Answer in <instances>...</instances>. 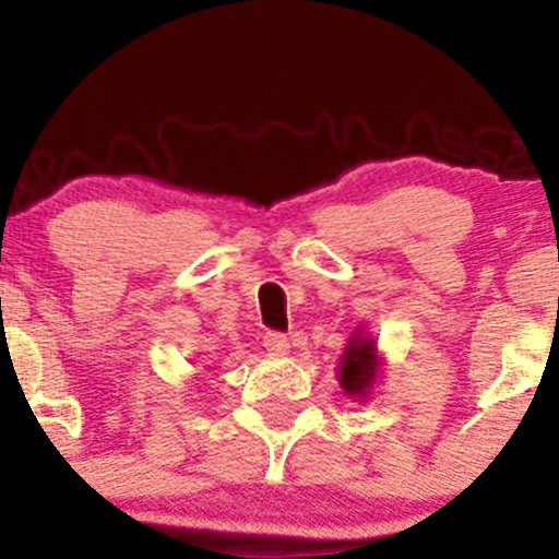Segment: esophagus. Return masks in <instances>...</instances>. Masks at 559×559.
Here are the masks:
<instances>
[{
	"instance_id": "obj_1",
	"label": "esophagus",
	"mask_w": 559,
	"mask_h": 559,
	"mask_svg": "<svg viewBox=\"0 0 559 559\" xmlns=\"http://www.w3.org/2000/svg\"><path fill=\"white\" fill-rule=\"evenodd\" d=\"M262 344H265V349L271 352V355H286L288 352V338L286 333L281 331H267L265 338H262Z\"/></svg>"
}]
</instances>
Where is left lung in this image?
<instances>
[{"label": "left lung", "instance_id": "obj_1", "mask_svg": "<svg viewBox=\"0 0 559 559\" xmlns=\"http://www.w3.org/2000/svg\"><path fill=\"white\" fill-rule=\"evenodd\" d=\"M378 370L376 360V346L373 338L352 336L349 346H346L342 362H338V383L349 396H365L368 394L370 383H373Z\"/></svg>", "mask_w": 559, "mask_h": 559}]
</instances>
